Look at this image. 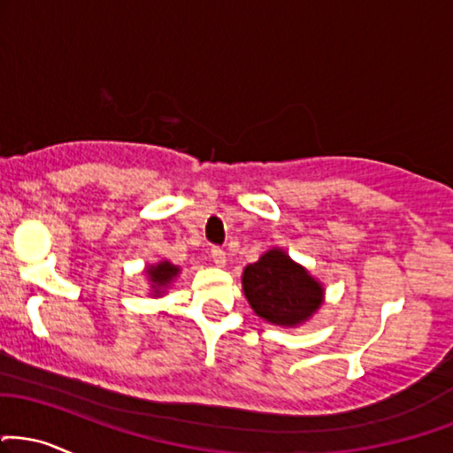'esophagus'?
Segmentation results:
<instances>
[{
  "instance_id": "34e87169",
  "label": "esophagus",
  "mask_w": 453,
  "mask_h": 453,
  "mask_svg": "<svg viewBox=\"0 0 453 453\" xmlns=\"http://www.w3.org/2000/svg\"><path fill=\"white\" fill-rule=\"evenodd\" d=\"M211 259H212V264L217 265V268H223V265H226V250L223 249H219V247H211Z\"/></svg>"
}]
</instances>
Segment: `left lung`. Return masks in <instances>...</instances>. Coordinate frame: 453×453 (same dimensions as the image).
I'll return each mask as SVG.
<instances>
[{
    "label": "left lung",
    "mask_w": 453,
    "mask_h": 453,
    "mask_svg": "<svg viewBox=\"0 0 453 453\" xmlns=\"http://www.w3.org/2000/svg\"><path fill=\"white\" fill-rule=\"evenodd\" d=\"M242 291L255 314L279 326H297L320 308L325 288L282 249H270L242 272Z\"/></svg>",
    "instance_id": "1"
}]
</instances>
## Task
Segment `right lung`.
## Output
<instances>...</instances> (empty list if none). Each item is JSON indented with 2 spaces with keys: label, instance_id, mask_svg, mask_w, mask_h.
Wrapping results in <instances>:
<instances>
[{
  "label": "right lung",
  "instance_id": "obj_1",
  "mask_svg": "<svg viewBox=\"0 0 453 453\" xmlns=\"http://www.w3.org/2000/svg\"><path fill=\"white\" fill-rule=\"evenodd\" d=\"M145 274L151 282V291H154V296L157 297L166 291L168 285H171L174 279H177L179 268L173 265L171 261H157L156 265H147Z\"/></svg>",
  "mask_w": 453,
  "mask_h": 453
}]
</instances>
